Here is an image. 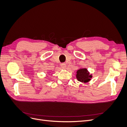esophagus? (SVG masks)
Wrapping results in <instances>:
<instances>
[{
  "label": "esophagus",
  "mask_w": 127,
  "mask_h": 127,
  "mask_svg": "<svg viewBox=\"0 0 127 127\" xmlns=\"http://www.w3.org/2000/svg\"><path fill=\"white\" fill-rule=\"evenodd\" d=\"M66 64H65V63H62L61 65V67L62 69H65V68H66Z\"/></svg>",
  "instance_id": "34e87169"
}]
</instances>
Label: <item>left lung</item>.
I'll list each match as a JSON object with an SVG mask.
<instances>
[{"label":"left lung","mask_w":127,"mask_h":127,"mask_svg":"<svg viewBox=\"0 0 127 127\" xmlns=\"http://www.w3.org/2000/svg\"><path fill=\"white\" fill-rule=\"evenodd\" d=\"M76 77L79 82L86 83L91 80L93 76L92 74L89 72L87 68H79L76 71Z\"/></svg>","instance_id":"obj_1"}]
</instances>
